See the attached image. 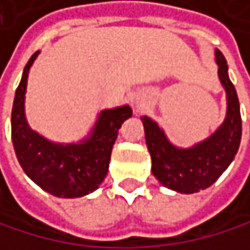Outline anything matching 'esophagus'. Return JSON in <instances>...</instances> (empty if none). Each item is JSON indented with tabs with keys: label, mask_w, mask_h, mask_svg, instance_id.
Returning <instances> with one entry per match:
<instances>
[{
	"label": "esophagus",
	"mask_w": 250,
	"mask_h": 250,
	"mask_svg": "<svg viewBox=\"0 0 250 250\" xmlns=\"http://www.w3.org/2000/svg\"><path fill=\"white\" fill-rule=\"evenodd\" d=\"M135 106H136V109H143V107H144V103H143V102H136Z\"/></svg>",
	"instance_id": "obj_1"
}]
</instances>
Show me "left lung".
Listing matches in <instances>:
<instances>
[{"label": "left lung", "instance_id": "obj_1", "mask_svg": "<svg viewBox=\"0 0 250 250\" xmlns=\"http://www.w3.org/2000/svg\"><path fill=\"white\" fill-rule=\"evenodd\" d=\"M219 79L226 92V117L212 135L188 148L174 146L150 117H141L152 173L173 191L193 194L211 187L229 167L241 141V115L237 91L228 76L225 56L215 50Z\"/></svg>", "mask_w": 250, "mask_h": 250}]
</instances>
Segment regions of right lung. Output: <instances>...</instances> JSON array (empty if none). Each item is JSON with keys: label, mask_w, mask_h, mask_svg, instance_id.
I'll return each instance as SVG.
<instances>
[{"label": "right lung", "mask_w": 250, "mask_h": 250, "mask_svg": "<svg viewBox=\"0 0 250 250\" xmlns=\"http://www.w3.org/2000/svg\"><path fill=\"white\" fill-rule=\"evenodd\" d=\"M38 56L39 51L30 57L15 92L12 141L16 158L25 174L43 191L65 199L86 196L104 181L118 129L132 117V109L127 104L103 109L91 133L79 143L47 140L28 126L25 117L28 73Z\"/></svg>", "instance_id": "1"}]
</instances>
